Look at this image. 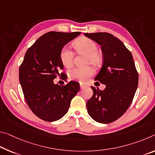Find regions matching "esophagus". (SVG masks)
Instances as JSON below:
<instances>
[{
  "mask_svg": "<svg viewBox=\"0 0 155 155\" xmlns=\"http://www.w3.org/2000/svg\"><path fill=\"white\" fill-rule=\"evenodd\" d=\"M85 87V85L83 84H80V88L81 89H83V88Z\"/></svg>",
  "mask_w": 155,
  "mask_h": 155,
  "instance_id": "34e87169",
  "label": "esophagus"
}]
</instances>
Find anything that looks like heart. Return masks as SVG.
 <instances>
[{"label": "heart", "mask_w": 155, "mask_h": 155, "mask_svg": "<svg viewBox=\"0 0 155 155\" xmlns=\"http://www.w3.org/2000/svg\"><path fill=\"white\" fill-rule=\"evenodd\" d=\"M74 47L79 53L87 54V63L98 65L101 61V54L97 50V45L94 41L87 37H80L73 43ZM60 59L66 68L72 67L74 63V53L67 46L63 47L60 52ZM94 70L91 67L77 68L70 70L69 76L72 79L84 82L94 74Z\"/></svg>", "instance_id": "obj_1"}]
</instances>
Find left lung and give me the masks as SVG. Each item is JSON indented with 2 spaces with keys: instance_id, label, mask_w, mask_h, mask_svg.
<instances>
[{
  "instance_id": "left-lung-1",
  "label": "left lung",
  "mask_w": 155,
  "mask_h": 155,
  "mask_svg": "<svg viewBox=\"0 0 155 155\" xmlns=\"http://www.w3.org/2000/svg\"><path fill=\"white\" fill-rule=\"evenodd\" d=\"M84 35L101 48L103 65L94 80L105 85L104 90L91 86L93 96L87 102V112L97 122L110 124L130 105L138 86V72L131 52L119 38L106 32Z\"/></svg>"
}]
</instances>
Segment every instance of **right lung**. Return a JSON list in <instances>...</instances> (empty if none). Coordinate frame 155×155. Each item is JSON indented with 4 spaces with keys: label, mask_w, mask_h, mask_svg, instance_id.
<instances>
[{
    "label": "right lung",
    "mask_w": 155,
    "mask_h": 155,
    "mask_svg": "<svg viewBox=\"0 0 155 155\" xmlns=\"http://www.w3.org/2000/svg\"><path fill=\"white\" fill-rule=\"evenodd\" d=\"M80 34L50 31L43 34L26 51L19 68V81L27 104L44 121L61 119L80 90L79 83L72 81L65 85L54 83L60 75L66 81L65 73H59L63 68L61 50Z\"/></svg>",
    "instance_id": "right-lung-1"
}]
</instances>
